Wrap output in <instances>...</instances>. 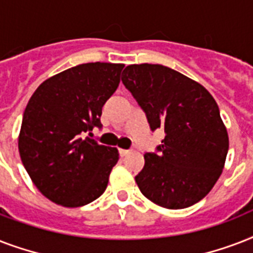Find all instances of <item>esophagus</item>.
I'll list each match as a JSON object with an SVG mask.
<instances>
[{"label": "esophagus", "instance_id": "esophagus-1", "mask_svg": "<svg viewBox=\"0 0 253 253\" xmlns=\"http://www.w3.org/2000/svg\"><path fill=\"white\" fill-rule=\"evenodd\" d=\"M131 152V150H123V148H119V155H121V156H127V155L130 154Z\"/></svg>", "mask_w": 253, "mask_h": 253}]
</instances>
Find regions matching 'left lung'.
Listing matches in <instances>:
<instances>
[{
	"label": "left lung",
	"mask_w": 253,
	"mask_h": 253,
	"mask_svg": "<svg viewBox=\"0 0 253 253\" xmlns=\"http://www.w3.org/2000/svg\"><path fill=\"white\" fill-rule=\"evenodd\" d=\"M122 83L164 131L159 154L147 152L135 176L143 196L166 209L197 204L215 185L228 151V134L212 95L197 81L160 64H132Z\"/></svg>",
	"instance_id": "1"
}]
</instances>
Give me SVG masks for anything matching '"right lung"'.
Returning <instances> with one entry per match:
<instances>
[{"label":"right lung","mask_w":253,"mask_h":253,"mask_svg":"<svg viewBox=\"0 0 253 253\" xmlns=\"http://www.w3.org/2000/svg\"><path fill=\"white\" fill-rule=\"evenodd\" d=\"M125 64L86 63L43 81L23 113L18 150L30 178L49 201L80 208L107 186L119 154L85 132L102 127V106Z\"/></svg>","instance_id":"1"}]
</instances>
